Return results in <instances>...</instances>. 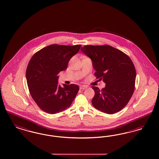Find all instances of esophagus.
<instances>
[{"label":"esophagus","instance_id":"1","mask_svg":"<svg viewBox=\"0 0 159 159\" xmlns=\"http://www.w3.org/2000/svg\"><path fill=\"white\" fill-rule=\"evenodd\" d=\"M87 86H86V85H81L80 88V89H87Z\"/></svg>","mask_w":159,"mask_h":159}]
</instances>
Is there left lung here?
Wrapping results in <instances>:
<instances>
[{
	"label": "left lung",
	"mask_w": 159,
	"mask_h": 159,
	"mask_svg": "<svg viewBox=\"0 0 159 159\" xmlns=\"http://www.w3.org/2000/svg\"><path fill=\"white\" fill-rule=\"evenodd\" d=\"M81 51L89 57L97 79L106 84L102 89L93 86V107L103 112L113 114L122 110L133 95L136 70L130 57L109 45L84 46Z\"/></svg>",
	"instance_id": "left-lung-1"
}]
</instances>
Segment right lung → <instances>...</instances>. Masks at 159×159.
Masks as SVG:
<instances>
[{"label":"right lung","mask_w":159,"mask_h":159,"mask_svg":"<svg viewBox=\"0 0 159 159\" xmlns=\"http://www.w3.org/2000/svg\"><path fill=\"white\" fill-rule=\"evenodd\" d=\"M81 47L51 44L31 58L26 80L31 96L44 112L55 114L70 107L80 88L76 84L58 85V73L66 70L70 60Z\"/></svg>","instance_id":"obj_1"}]
</instances>
